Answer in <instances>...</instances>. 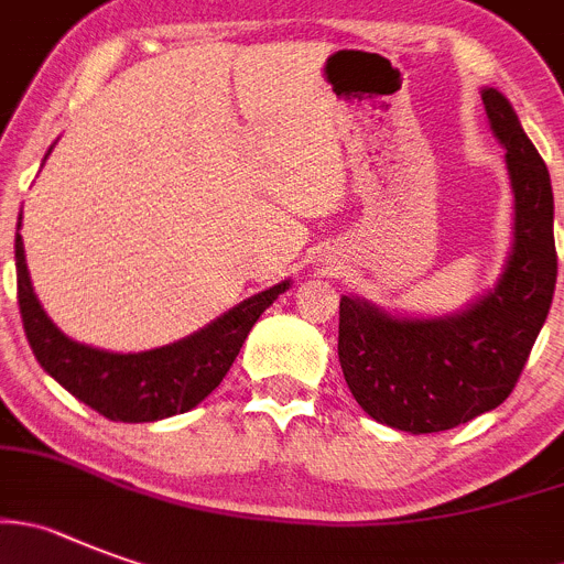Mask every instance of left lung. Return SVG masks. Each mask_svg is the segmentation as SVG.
Listing matches in <instances>:
<instances>
[{"instance_id": "8db88e82", "label": "left lung", "mask_w": 564, "mask_h": 564, "mask_svg": "<svg viewBox=\"0 0 564 564\" xmlns=\"http://www.w3.org/2000/svg\"><path fill=\"white\" fill-rule=\"evenodd\" d=\"M506 148L514 193V246L498 285L444 318H397L364 299H340L338 360L371 420L438 433L498 408L518 386L556 288L551 175L498 89L481 91Z\"/></svg>"}]
</instances>
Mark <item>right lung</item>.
Here are the masks:
<instances>
[{
	"instance_id": "right-lung-1",
	"label": "right lung",
	"mask_w": 564,
	"mask_h": 564,
	"mask_svg": "<svg viewBox=\"0 0 564 564\" xmlns=\"http://www.w3.org/2000/svg\"><path fill=\"white\" fill-rule=\"evenodd\" d=\"M22 226V218H19ZM15 285L24 335L35 360L72 397L113 422H156L198 405L218 389L240 355L257 318L285 293L291 282H279L206 324L195 335L159 346L151 352L117 355L66 338L35 299L24 262L22 235L15 231Z\"/></svg>"
}]
</instances>
